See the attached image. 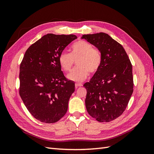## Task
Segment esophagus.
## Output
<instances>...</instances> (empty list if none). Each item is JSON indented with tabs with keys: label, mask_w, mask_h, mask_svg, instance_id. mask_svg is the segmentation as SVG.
Wrapping results in <instances>:
<instances>
[{
	"label": "esophagus",
	"mask_w": 154,
	"mask_h": 154,
	"mask_svg": "<svg viewBox=\"0 0 154 154\" xmlns=\"http://www.w3.org/2000/svg\"><path fill=\"white\" fill-rule=\"evenodd\" d=\"M83 85L82 84V83H75V87H76V88H78V87H82Z\"/></svg>",
	"instance_id": "obj_1"
}]
</instances>
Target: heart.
Masks as SVG:
<instances>
[{"mask_svg": "<svg viewBox=\"0 0 154 154\" xmlns=\"http://www.w3.org/2000/svg\"><path fill=\"white\" fill-rule=\"evenodd\" d=\"M100 51L93 48L91 44L84 40H79L74 43L71 49V53L64 51L59 56V63L63 71L69 72L73 67L74 62L78 60V67L73 69L68 74L70 80L82 82L91 73L98 71L101 63Z\"/></svg>", "mask_w": 154, "mask_h": 154, "instance_id": "1", "label": "heart"}]
</instances>
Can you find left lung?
<instances>
[{
    "label": "left lung",
    "mask_w": 154,
    "mask_h": 154,
    "mask_svg": "<svg viewBox=\"0 0 154 154\" xmlns=\"http://www.w3.org/2000/svg\"><path fill=\"white\" fill-rule=\"evenodd\" d=\"M82 38L98 49L101 63L87 89L86 109L99 122H109L125 110L134 91L132 66L123 46L105 32L84 35Z\"/></svg>",
    "instance_id": "obj_1"
}]
</instances>
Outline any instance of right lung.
I'll use <instances>...</instances> for the list:
<instances>
[{
	"label": "right lung",
	"instance_id": "right-lung-1",
	"mask_svg": "<svg viewBox=\"0 0 154 154\" xmlns=\"http://www.w3.org/2000/svg\"><path fill=\"white\" fill-rule=\"evenodd\" d=\"M76 38L47 34L27 49L22 60L19 94L30 114L41 122L56 123L67 112L75 83L65 77L59 56Z\"/></svg>",
	"mask_w": 154,
	"mask_h": 154
}]
</instances>
